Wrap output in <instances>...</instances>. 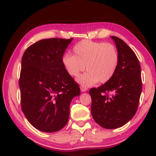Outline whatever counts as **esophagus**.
<instances>
[{
  "instance_id": "34e87169",
  "label": "esophagus",
  "mask_w": 156,
  "mask_h": 156,
  "mask_svg": "<svg viewBox=\"0 0 156 156\" xmlns=\"http://www.w3.org/2000/svg\"><path fill=\"white\" fill-rule=\"evenodd\" d=\"M80 89H81V91H82V92H84V91H86L88 88L86 86H84V85H81L80 86Z\"/></svg>"
}]
</instances>
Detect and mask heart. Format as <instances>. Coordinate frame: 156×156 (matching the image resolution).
<instances>
[{
    "label": "heart",
    "mask_w": 156,
    "mask_h": 156,
    "mask_svg": "<svg viewBox=\"0 0 156 156\" xmlns=\"http://www.w3.org/2000/svg\"><path fill=\"white\" fill-rule=\"evenodd\" d=\"M74 55L66 54L62 63L67 73L77 76L84 70L87 72L77 79L84 86H90L98 81L106 83L114 75L119 62L116 47L111 43L82 40L73 48Z\"/></svg>",
    "instance_id": "1"
}]
</instances>
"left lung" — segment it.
Listing matches in <instances>:
<instances>
[{"label": "left lung", "instance_id": "1", "mask_svg": "<svg viewBox=\"0 0 156 156\" xmlns=\"http://www.w3.org/2000/svg\"><path fill=\"white\" fill-rule=\"evenodd\" d=\"M111 37L119 52L118 68L108 82L89 90L93 119L107 129L122 126L133 118L137 112L142 91L138 57L124 41L116 36ZM110 92L112 95L108 94Z\"/></svg>", "mask_w": 156, "mask_h": 156}]
</instances>
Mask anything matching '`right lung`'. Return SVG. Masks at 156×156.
Segmentation results:
<instances>
[{
    "mask_svg": "<svg viewBox=\"0 0 156 156\" xmlns=\"http://www.w3.org/2000/svg\"><path fill=\"white\" fill-rule=\"evenodd\" d=\"M70 39L49 38L26 49L19 79L21 108L39 131L52 133L67 124L72 99L80 94L79 84L66 71L63 55Z\"/></svg>",
    "mask_w": 156,
    "mask_h": 156,
    "instance_id": "right-lung-1",
    "label": "right lung"
}]
</instances>
